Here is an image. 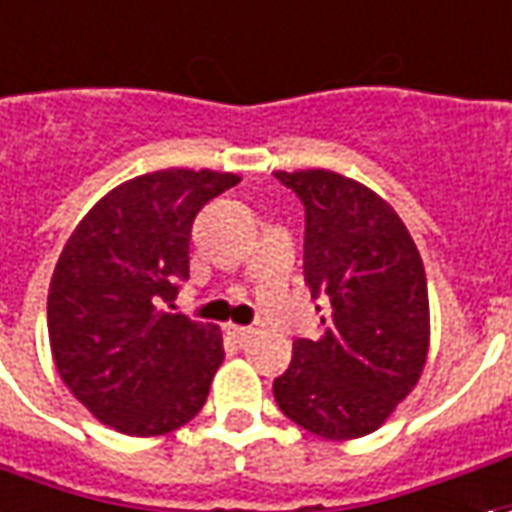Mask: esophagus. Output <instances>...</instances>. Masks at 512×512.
I'll use <instances>...</instances> for the list:
<instances>
[{
  "instance_id": "obj_1",
  "label": "esophagus",
  "mask_w": 512,
  "mask_h": 512,
  "mask_svg": "<svg viewBox=\"0 0 512 512\" xmlns=\"http://www.w3.org/2000/svg\"><path fill=\"white\" fill-rule=\"evenodd\" d=\"M252 333H255V330L243 328V325H232V328H229V336H232L238 344L249 342V339H252Z\"/></svg>"
}]
</instances>
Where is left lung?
<instances>
[{"mask_svg": "<svg viewBox=\"0 0 512 512\" xmlns=\"http://www.w3.org/2000/svg\"><path fill=\"white\" fill-rule=\"evenodd\" d=\"M274 176L305 207V283L325 302L322 336L294 342L288 370L274 378V401L319 437H364L412 392L426 364L423 260L398 212L364 184L333 170Z\"/></svg>", "mask_w": 512, "mask_h": 512, "instance_id": "1", "label": "left lung"}]
</instances>
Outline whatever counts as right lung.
<instances>
[{
  "instance_id": "add662e5",
  "label": "right lung",
  "mask_w": 512,
  "mask_h": 512,
  "mask_svg": "<svg viewBox=\"0 0 512 512\" xmlns=\"http://www.w3.org/2000/svg\"><path fill=\"white\" fill-rule=\"evenodd\" d=\"M238 182L212 170L145 173L100 198L66 241L47 297L52 358L111 429L165 434L207 401L221 333L173 314V300L190 277L198 210Z\"/></svg>"
}]
</instances>
